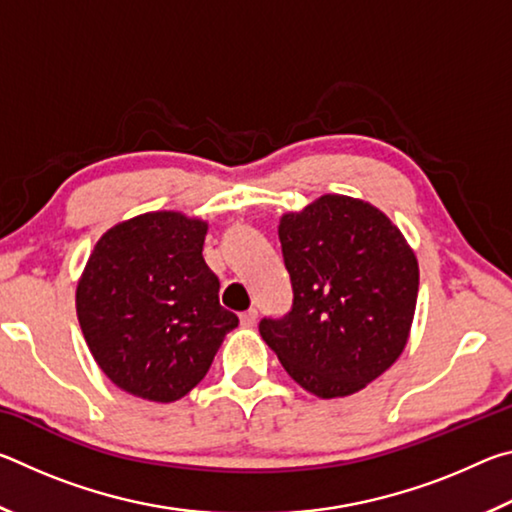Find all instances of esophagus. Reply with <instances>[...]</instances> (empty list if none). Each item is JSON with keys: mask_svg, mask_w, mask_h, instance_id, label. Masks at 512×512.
I'll list each match as a JSON object with an SVG mask.
<instances>
[{"mask_svg": "<svg viewBox=\"0 0 512 512\" xmlns=\"http://www.w3.org/2000/svg\"><path fill=\"white\" fill-rule=\"evenodd\" d=\"M239 318H241V325H244V327H253L257 323V309L250 307Z\"/></svg>", "mask_w": 512, "mask_h": 512, "instance_id": "esophagus-1", "label": "esophagus"}]
</instances>
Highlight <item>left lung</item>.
<instances>
[{
	"label": "left lung",
	"mask_w": 512,
	"mask_h": 512,
	"mask_svg": "<svg viewBox=\"0 0 512 512\" xmlns=\"http://www.w3.org/2000/svg\"><path fill=\"white\" fill-rule=\"evenodd\" d=\"M277 235L293 305L259 320V334L305 391L323 400L361 391L409 341L418 259L384 212L341 194L284 214Z\"/></svg>",
	"instance_id": "left-lung-1"
}]
</instances>
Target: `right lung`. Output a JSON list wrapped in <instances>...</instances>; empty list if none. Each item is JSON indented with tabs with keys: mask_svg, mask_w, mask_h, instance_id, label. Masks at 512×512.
I'll return each instance as SVG.
<instances>
[{
	"mask_svg": "<svg viewBox=\"0 0 512 512\" xmlns=\"http://www.w3.org/2000/svg\"><path fill=\"white\" fill-rule=\"evenodd\" d=\"M207 223L146 212L103 235L76 287V314L94 361L121 391L176 402L210 370L239 325L219 302L203 259Z\"/></svg>",
	"mask_w": 512,
	"mask_h": 512,
	"instance_id": "add662e5",
	"label": "right lung"
}]
</instances>
